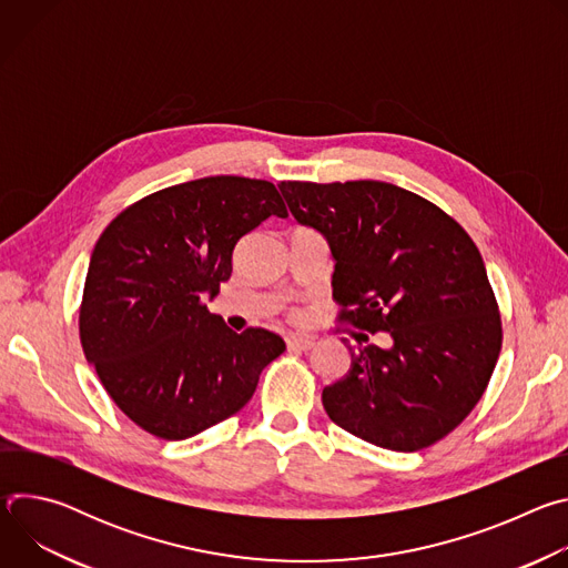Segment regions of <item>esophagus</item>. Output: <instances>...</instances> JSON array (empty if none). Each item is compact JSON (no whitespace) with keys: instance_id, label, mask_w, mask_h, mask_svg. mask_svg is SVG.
<instances>
[{"instance_id":"1","label":"esophagus","mask_w":568,"mask_h":568,"mask_svg":"<svg viewBox=\"0 0 568 568\" xmlns=\"http://www.w3.org/2000/svg\"><path fill=\"white\" fill-rule=\"evenodd\" d=\"M285 342H287V348H292V351H310L314 346L312 339L298 337V335H287Z\"/></svg>"}]
</instances>
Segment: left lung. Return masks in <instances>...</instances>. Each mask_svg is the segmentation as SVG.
Segmentation results:
<instances>
[{
	"mask_svg": "<svg viewBox=\"0 0 568 568\" xmlns=\"http://www.w3.org/2000/svg\"><path fill=\"white\" fill-rule=\"evenodd\" d=\"M278 189L292 215L331 242L337 318L390 337V348L348 346L351 368L323 388V409L384 449L438 443L471 414L501 353V314L474 240L429 200L386 182Z\"/></svg>",
	"mask_w": 568,
	"mask_h": 568,
	"instance_id": "8db88e82",
	"label": "left lung"
}]
</instances>
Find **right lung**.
<instances>
[{"instance_id": "1", "label": "right lung", "mask_w": 568, "mask_h": 568, "mask_svg": "<svg viewBox=\"0 0 568 568\" xmlns=\"http://www.w3.org/2000/svg\"><path fill=\"white\" fill-rule=\"evenodd\" d=\"M287 217L272 182L235 175L161 189L121 211L92 252L78 333L116 407L143 432L191 438L252 399L285 342L211 314L237 240Z\"/></svg>"}]
</instances>
